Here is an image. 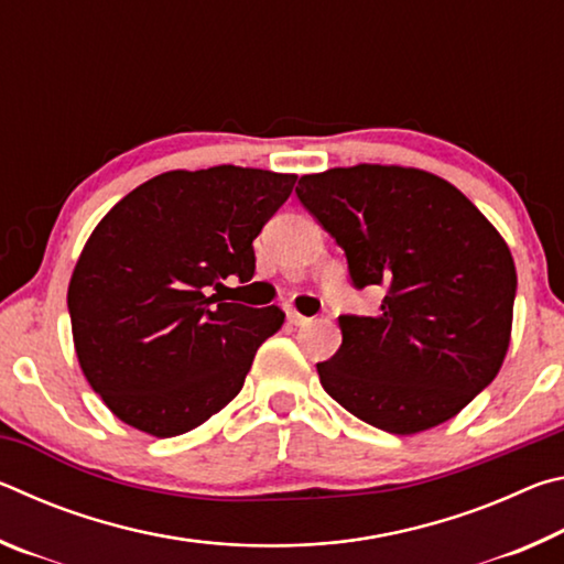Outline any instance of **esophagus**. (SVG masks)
I'll return each instance as SVG.
<instances>
[{
	"label": "esophagus",
	"instance_id": "1",
	"mask_svg": "<svg viewBox=\"0 0 564 564\" xmlns=\"http://www.w3.org/2000/svg\"><path fill=\"white\" fill-rule=\"evenodd\" d=\"M285 316H289V323H293V326H305V323H311V318L301 316V313L295 311V308H289V311H285Z\"/></svg>",
	"mask_w": 564,
	"mask_h": 564
}]
</instances>
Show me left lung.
I'll return each mask as SVG.
<instances>
[{"label":"left lung","mask_w":564,"mask_h":564,"mask_svg":"<svg viewBox=\"0 0 564 564\" xmlns=\"http://www.w3.org/2000/svg\"><path fill=\"white\" fill-rule=\"evenodd\" d=\"M295 194L346 251L352 285L386 289L378 316L338 318L340 348L316 366L323 390L395 435L460 413L510 348L518 273L498 228L423 169H328Z\"/></svg>","instance_id":"obj_1"}]
</instances>
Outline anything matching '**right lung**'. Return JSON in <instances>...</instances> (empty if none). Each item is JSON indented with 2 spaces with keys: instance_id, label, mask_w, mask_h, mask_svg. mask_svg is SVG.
<instances>
[{
  "instance_id": "1",
  "label": "right lung",
  "mask_w": 564,
  "mask_h": 564,
  "mask_svg": "<svg viewBox=\"0 0 564 564\" xmlns=\"http://www.w3.org/2000/svg\"><path fill=\"white\" fill-rule=\"evenodd\" d=\"M293 184L295 174L263 169L166 171L94 228L66 303L82 373L123 423L174 437L243 388L285 313L218 303L206 291L228 275L253 279V238Z\"/></svg>"
}]
</instances>
